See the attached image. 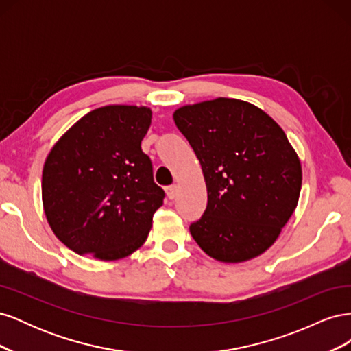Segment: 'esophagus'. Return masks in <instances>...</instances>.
<instances>
[{"mask_svg": "<svg viewBox=\"0 0 351 351\" xmlns=\"http://www.w3.org/2000/svg\"><path fill=\"white\" fill-rule=\"evenodd\" d=\"M165 192H167V196H168L169 199H174L176 195H177V186H176V184L167 186V187H165Z\"/></svg>", "mask_w": 351, "mask_h": 351, "instance_id": "obj_1", "label": "esophagus"}]
</instances>
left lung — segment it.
Masks as SVG:
<instances>
[{"mask_svg":"<svg viewBox=\"0 0 351 351\" xmlns=\"http://www.w3.org/2000/svg\"><path fill=\"white\" fill-rule=\"evenodd\" d=\"M202 165L208 205L190 234L221 262L263 253L297 206L302 165L281 127L254 105L217 98L174 112Z\"/></svg>","mask_w":351,"mask_h":351,"instance_id":"left-lung-1","label":"left lung"}]
</instances>
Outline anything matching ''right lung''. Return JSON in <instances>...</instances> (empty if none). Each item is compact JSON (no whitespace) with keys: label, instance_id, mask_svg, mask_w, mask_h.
<instances>
[{"label":"right lung","instance_id":"obj_1","mask_svg":"<svg viewBox=\"0 0 351 351\" xmlns=\"http://www.w3.org/2000/svg\"><path fill=\"white\" fill-rule=\"evenodd\" d=\"M152 112L108 105L88 112L52 147L42 202L54 234L77 254L129 256L145 243L165 193L142 151Z\"/></svg>","mask_w":351,"mask_h":351}]
</instances>
